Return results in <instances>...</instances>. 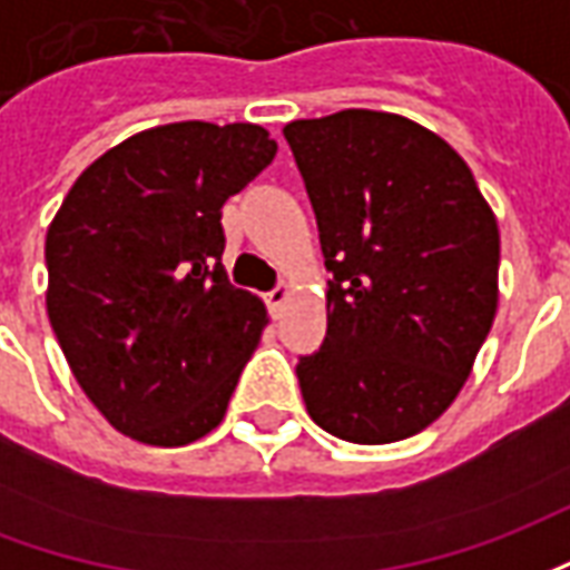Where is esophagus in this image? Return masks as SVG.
I'll return each mask as SVG.
<instances>
[{
    "instance_id": "1",
    "label": "esophagus",
    "mask_w": 570,
    "mask_h": 570,
    "mask_svg": "<svg viewBox=\"0 0 570 570\" xmlns=\"http://www.w3.org/2000/svg\"><path fill=\"white\" fill-rule=\"evenodd\" d=\"M286 298H289V284H277L272 289V293L265 296V302H268V308H272V314H277V311L284 308Z\"/></svg>"
}]
</instances>
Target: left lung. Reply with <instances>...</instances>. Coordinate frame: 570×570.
I'll use <instances>...</instances> for the list:
<instances>
[{
    "mask_svg": "<svg viewBox=\"0 0 570 570\" xmlns=\"http://www.w3.org/2000/svg\"><path fill=\"white\" fill-rule=\"evenodd\" d=\"M321 228L326 338L296 366L314 424L382 445L461 394L498 311L501 235L466 161L394 112L284 128Z\"/></svg>",
    "mask_w": 570,
    "mask_h": 570,
    "instance_id": "8db88e82",
    "label": "left lung"
}]
</instances>
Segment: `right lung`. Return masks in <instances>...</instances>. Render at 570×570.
<instances>
[{
    "mask_svg": "<svg viewBox=\"0 0 570 570\" xmlns=\"http://www.w3.org/2000/svg\"><path fill=\"white\" fill-rule=\"evenodd\" d=\"M274 151L259 125L149 128L104 151L48 225L51 330L130 440L188 445L225 419L268 314L228 284L219 219Z\"/></svg>",
    "mask_w": 570,
    "mask_h": 570,
    "instance_id": "1",
    "label": "right lung"
}]
</instances>
